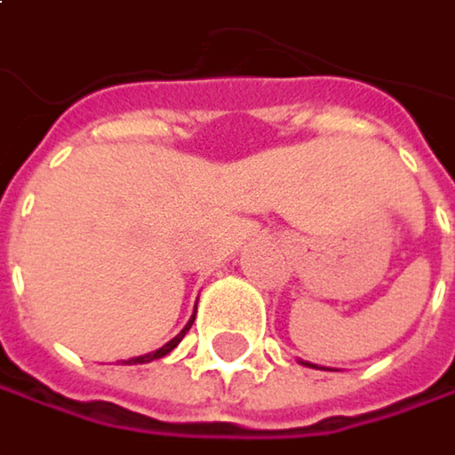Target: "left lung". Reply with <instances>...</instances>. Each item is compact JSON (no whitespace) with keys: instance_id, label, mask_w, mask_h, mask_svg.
<instances>
[{"instance_id":"8db88e82","label":"left lung","mask_w":455,"mask_h":455,"mask_svg":"<svg viewBox=\"0 0 455 455\" xmlns=\"http://www.w3.org/2000/svg\"><path fill=\"white\" fill-rule=\"evenodd\" d=\"M307 366H312V363H307ZM315 369H317V366H315Z\"/></svg>"}]
</instances>
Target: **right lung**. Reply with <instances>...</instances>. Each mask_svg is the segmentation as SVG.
<instances>
[{
    "mask_svg": "<svg viewBox=\"0 0 455 455\" xmlns=\"http://www.w3.org/2000/svg\"><path fill=\"white\" fill-rule=\"evenodd\" d=\"M192 323H194V317H192V320H189V325L181 330V332H179V335H176L173 340H169V343H166L164 348H158V351H153V353H146V355H138V358H130V361H125V363H148V361H156V358H161V355H166V353H171V351H173V348H176V346H179V343H181V338L187 335V330L192 328Z\"/></svg>",
    "mask_w": 455,
    "mask_h": 455,
    "instance_id": "1",
    "label": "right lung"
}]
</instances>
